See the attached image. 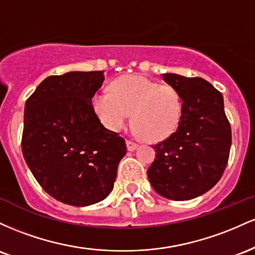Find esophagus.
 <instances>
[{"mask_svg": "<svg viewBox=\"0 0 255 255\" xmlns=\"http://www.w3.org/2000/svg\"><path fill=\"white\" fill-rule=\"evenodd\" d=\"M127 147H128V150L132 151V150H135L137 147H138V144H137L136 142L131 141V139H128V141H127Z\"/></svg>", "mask_w": 255, "mask_h": 255, "instance_id": "esophagus-1", "label": "esophagus"}]
</instances>
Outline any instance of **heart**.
<instances>
[{
  "mask_svg": "<svg viewBox=\"0 0 255 255\" xmlns=\"http://www.w3.org/2000/svg\"><path fill=\"white\" fill-rule=\"evenodd\" d=\"M91 106L100 122L111 131L128 125L142 139L160 142L176 132L183 114L179 93L171 85H160L141 74H127L111 84L110 93H96Z\"/></svg>",
  "mask_w": 255,
  "mask_h": 255,
  "instance_id": "1",
  "label": "heart"
}]
</instances>
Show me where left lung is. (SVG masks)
<instances>
[{
	"label": "left lung",
	"mask_w": 255,
	"mask_h": 255,
	"mask_svg": "<svg viewBox=\"0 0 255 255\" xmlns=\"http://www.w3.org/2000/svg\"><path fill=\"white\" fill-rule=\"evenodd\" d=\"M161 76L181 95L183 114L176 132L153 145L155 159L147 174L159 195L184 201L218 183L229 160L231 128L223 95L211 83L174 73Z\"/></svg>",
	"instance_id": "1"
}]
</instances>
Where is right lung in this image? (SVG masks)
<instances>
[{
    "mask_svg": "<svg viewBox=\"0 0 255 255\" xmlns=\"http://www.w3.org/2000/svg\"><path fill=\"white\" fill-rule=\"evenodd\" d=\"M104 71L50 76L26 100L21 149L39 185L64 204L83 207L113 189L127 144L97 118L91 99Z\"/></svg>",
    "mask_w": 255,
    "mask_h": 255,
    "instance_id": "obj_1",
    "label": "right lung"
}]
</instances>
